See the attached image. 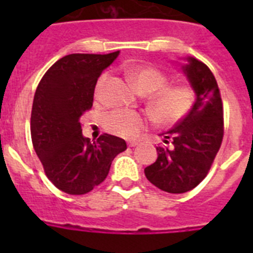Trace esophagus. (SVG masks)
<instances>
[{
    "label": "esophagus",
    "mask_w": 253,
    "mask_h": 253,
    "mask_svg": "<svg viewBox=\"0 0 253 253\" xmlns=\"http://www.w3.org/2000/svg\"><path fill=\"white\" fill-rule=\"evenodd\" d=\"M128 146L129 147H135V146H138V142H135V140H131V142L128 143Z\"/></svg>",
    "instance_id": "1"
}]
</instances>
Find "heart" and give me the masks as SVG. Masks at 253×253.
<instances>
[{
    "mask_svg": "<svg viewBox=\"0 0 253 253\" xmlns=\"http://www.w3.org/2000/svg\"><path fill=\"white\" fill-rule=\"evenodd\" d=\"M129 76L138 91L151 93L148 106L156 119L165 125H175L193 113L196 93L186 84H169L166 72L153 66H135L129 68ZM109 73H102L95 86V99L101 101ZM151 118L131 110H114L107 114L104 126L109 133L122 138H135L148 126Z\"/></svg>",
    "mask_w": 253,
    "mask_h": 253,
    "instance_id": "heart-1",
    "label": "heart"
}]
</instances>
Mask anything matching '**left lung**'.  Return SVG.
<instances>
[{
  "label": "left lung",
  "mask_w": 253,
  "mask_h": 253,
  "mask_svg": "<svg viewBox=\"0 0 253 253\" xmlns=\"http://www.w3.org/2000/svg\"><path fill=\"white\" fill-rule=\"evenodd\" d=\"M182 71L195 91L196 105L186 119L163 134L171 147H157V160L144 169L149 182L171 194L186 193L204 180L224 134L222 97L209 67L190 57Z\"/></svg>",
  "instance_id": "8db88e82"
}]
</instances>
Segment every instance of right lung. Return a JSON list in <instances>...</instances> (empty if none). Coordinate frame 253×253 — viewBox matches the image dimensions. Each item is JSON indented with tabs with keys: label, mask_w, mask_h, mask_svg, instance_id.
Returning <instances> with one entry per match:
<instances>
[{
	"label": "right lung",
	"mask_w": 253,
	"mask_h": 253,
	"mask_svg": "<svg viewBox=\"0 0 253 253\" xmlns=\"http://www.w3.org/2000/svg\"><path fill=\"white\" fill-rule=\"evenodd\" d=\"M110 54H68L57 60L37 87L31 109V140L46 177L69 195H84L106 178L111 162L126 149L124 139L82 135L80 118L92 107L97 78L113 63Z\"/></svg>",
	"instance_id": "1"
}]
</instances>
